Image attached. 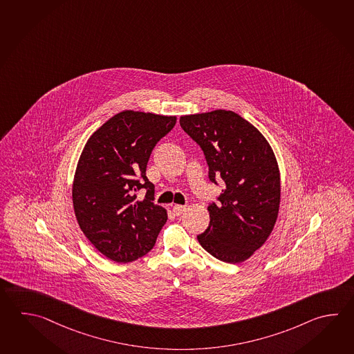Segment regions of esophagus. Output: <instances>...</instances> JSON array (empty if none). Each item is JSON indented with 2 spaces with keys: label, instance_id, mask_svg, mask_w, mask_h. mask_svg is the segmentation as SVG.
I'll return each mask as SVG.
<instances>
[{
  "label": "esophagus",
  "instance_id": "1",
  "mask_svg": "<svg viewBox=\"0 0 354 354\" xmlns=\"http://www.w3.org/2000/svg\"><path fill=\"white\" fill-rule=\"evenodd\" d=\"M185 210V205H179V204H176V205H174L173 207V213L174 216H180L181 213Z\"/></svg>",
  "mask_w": 354,
  "mask_h": 354
}]
</instances>
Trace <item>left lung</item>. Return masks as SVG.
Segmentation results:
<instances>
[{
    "label": "left lung",
    "instance_id": "left-lung-1",
    "mask_svg": "<svg viewBox=\"0 0 354 354\" xmlns=\"http://www.w3.org/2000/svg\"><path fill=\"white\" fill-rule=\"evenodd\" d=\"M180 126L202 149L210 183L224 189L209 203V227L196 236L203 248L227 263L250 259L274 230L280 174L260 131L224 109L183 115Z\"/></svg>",
    "mask_w": 354,
    "mask_h": 354
}]
</instances>
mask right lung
<instances>
[{"instance_id":"obj_1","label":"right lung","mask_w":354,"mask_h":354,"mask_svg":"<svg viewBox=\"0 0 354 354\" xmlns=\"http://www.w3.org/2000/svg\"><path fill=\"white\" fill-rule=\"evenodd\" d=\"M176 117L123 111L89 138L73 183L80 230L109 260H138L155 245L167 216L153 203L146 176L153 147L173 130ZM147 189L142 203L136 192Z\"/></svg>"}]
</instances>
